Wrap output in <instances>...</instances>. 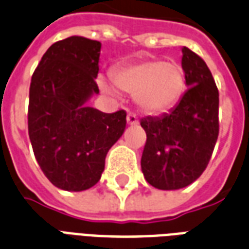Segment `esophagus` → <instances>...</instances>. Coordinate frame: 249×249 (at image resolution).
Segmentation results:
<instances>
[{"instance_id":"esophagus-1","label":"esophagus","mask_w":249,"mask_h":249,"mask_svg":"<svg viewBox=\"0 0 249 249\" xmlns=\"http://www.w3.org/2000/svg\"><path fill=\"white\" fill-rule=\"evenodd\" d=\"M126 123H128V125H137L138 124L137 116H136L134 113H128V116H126Z\"/></svg>"}]
</instances>
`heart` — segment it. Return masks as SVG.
<instances>
[{"label": "heart", "instance_id": "heart-1", "mask_svg": "<svg viewBox=\"0 0 249 249\" xmlns=\"http://www.w3.org/2000/svg\"><path fill=\"white\" fill-rule=\"evenodd\" d=\"M113 85L99 77L98 85L104 92L117 96L119 90L134 95L138 108L147 115H160L179 102L185 89V74L176 62L145 60L123 65L112 71Z\"/></svg>", "mask_w": 249, "mask_h": 249}]
</instances>
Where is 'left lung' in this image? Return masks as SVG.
Instances as JSON below:
<instances>
[{"mask_svg": "<svg viewBox=\"0 0 249 249\" xmlns=\"http://www.w3.org/2000/svg\"><path fill=\"white\" fill-rule=\"evenodd\" d=\"M188 90L168 113L141 119L146 132L141 168L146 181L175 191L196 181L208 166L217 142L219 95L213 75L200 56L181 49Z\"/></svg>", "mask_w": 249, "mask_h": 249, "instance_id": "1", "label": "left lung"}]
</instances>
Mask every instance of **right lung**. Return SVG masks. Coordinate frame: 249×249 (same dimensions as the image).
<instances>
[{"label": "right lung", "mask_w": 249, "mask_h": 249, "mask_svg": "<svg viewBox=\"0 0 249 249\" xmlns=\"http://www.w3.org/2000/svg\"><path fill=\"white\" fill-rule=\"evenodd\" d=\"M100 41L70 36L52 44L32 75L28 136L41 171L54 187L81 192L94 187L106 155L123 136L125 111L89 107L99 94Z\"/></svg>", "instance_id": "right-lung-1"}]
</instances>
